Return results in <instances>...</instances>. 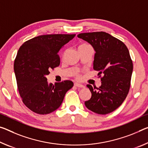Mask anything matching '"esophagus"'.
<instances>
[{
	"label": "esophagus",
	"mask_w": 148,
	"mask_h": 148,
	"mask_svg": "<svg viewBox=\"0 0 148 148\" xmlns=\"http://www.w3.org/2000/svg\"><path fill=\"white\" fill-rule=\"evenodd\" d=\"M74 86L75 87H78V88H84V85H82V84H78V83H75L74 84Z\"/></svg>",
	"instance_id": "esophagus-1"
}]
</instances>
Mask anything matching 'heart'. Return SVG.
I'll list each match as a JSON object with an SVG mask.
<instances>
[{"mask_svg":"<svg viewBox=\"0 0 148 148\" xmlns=\"http://www.w3.org/2000/svg\"><path fill=\"white\" fill-rule=\"evenodd\" d=\"M88 46H90V45H89L86 44V43H80L78 45V50H79V49H84V48H85V47H88ZM77 76H78V77L79 76V74H77Z\"/></svg>","mask_w":148,"mask_h":148,"instance_id":"1","label":"heart"}]
</instances>
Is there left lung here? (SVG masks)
I'll return each instance as SVG.
<instances>
[{"instance_id":"obj_1","label":"left lung","mask_w":148,"mask_h":148,"mask_svg":"<svg viewBox=\"0 0 148 148\" xmlns=\"http://www.w3.org/2000/svg\"><path fill=\"white\" fill-rule=\"evenodd\" d=\"M78 37L91 45L95 51L93 69L98 72L101 85L97 90L88 84L91 97L86 107L99 114L110 113L120 107L130 86L133 63L125 44L106 32L83 33Z\"/></svg>"}]
</instances>
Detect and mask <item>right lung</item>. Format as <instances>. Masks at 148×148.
I'll return each instance as SVG.
<instances>
[{
    "instance_id": "1",
    "label": "right lung",
    "mask_w": 148,
    "mask_h": 148,
    "mask_svg": "<svg viewBox=\"0 0 148 148\" xmlns=\"http://www.w3.org/2000/svg\"><path fill=\"white\" fill-rule=\"evenodd\" d=\"M76 34L43 35L20 47L14 64L18 89L28 109L39 114L55 111L74 84L70 80L49 84L47 75L60 64L58 51Z\"/></svg>"
}]
</instances>
